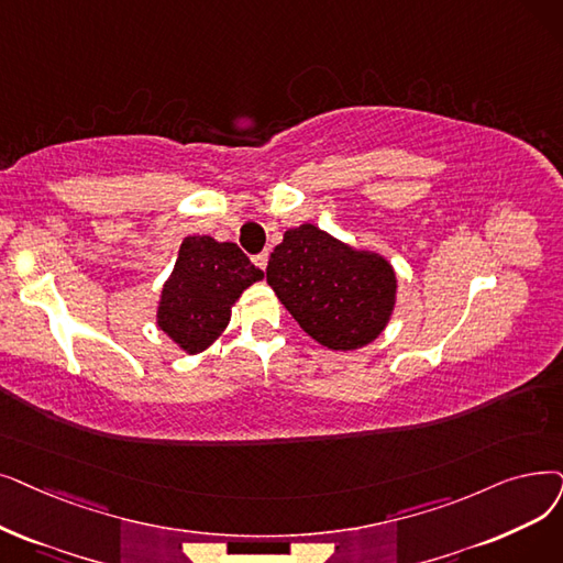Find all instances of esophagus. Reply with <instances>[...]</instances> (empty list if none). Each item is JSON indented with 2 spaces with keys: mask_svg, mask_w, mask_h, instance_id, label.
Returning <instances> with one entry per match:
<instances>
[{
  "mask_svg": "<svg viewBox=\"0 0 563 563\" xmlns=\"http://www.w3.org/2000/svg\"><path fill=\"white\" fill-rule=\"evenodd\" d=\"M253 262H255V266H260L262 272H264L266 264H268V253H260V255H255V257H253Z\"/></svg>",
  "mask_w": 563,
  "mask_h": 563,
  "instance_id": "obj_1",
  "label": "esophagus"
}]
</instances>
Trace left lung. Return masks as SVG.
Segmentation results:
<instances>
[{
    "instance_id": "obj_1",
    "label": "left lung",
    "mask_w": 563,
    "mask_h": 563,
    "mask_svg": "<svg viewBox=\"0 0 563 563\" xmlns=\"http://www.w3.org/2000/svg\"><path fill=\"white\" fill-rule=\"evenodd\" d=\"M266 283L299 327L331 352L371 345L398 301L394 264L312 223L283 234L268 257Z\"/></svg>"
}]
</instances>
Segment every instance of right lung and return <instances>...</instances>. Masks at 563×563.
<instances>
[{"label": "right lung", "instance_id": "obj_1", "mask_svg": "<svg viewBox=\"0 0 563 563\" xmlns=\"http://www.w3.org/2000/svg\"><path fill=\"white\" fill-rule=\"evenodd\" d=\"M262 278L236 243L186 236L161 289L156 327L186 354H202L225 333L243 289Z\"/></svg>", "mask_w": 563, "mask_h": 563}]
</instances>
